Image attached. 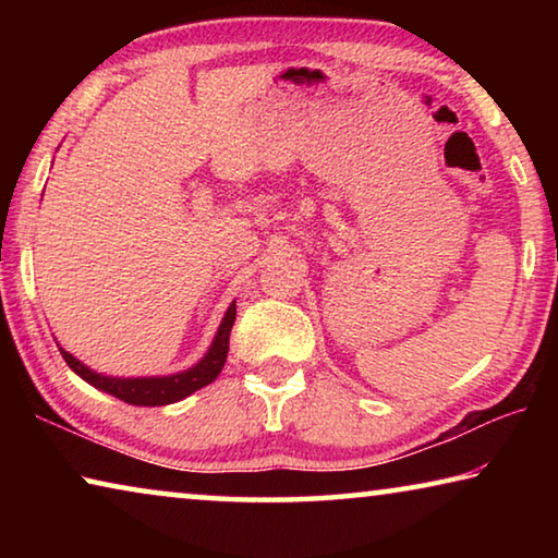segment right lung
Listing matches in <instances>:
<instances>
[{
    "label": "right lung",
    "mask_w": 558,
    "mask_h": 558,
    "mask_svg": "<svg viewBox=\"0 0 558 558\" xmlns=\"http://www.w3.org/2000/svg\"><path fill=\"white\" fill-rule=\"evenodd\" d=\"M233 323H235V302H231V307L226 310L219 332H216L209 352L204 354L202 362L194 364L192 369L179 372L172 376H147V379H118V376H102L88 369L86 364H81L78 359L65 352V349L61 347L59 349L65 359V364H69L83 381L96 386V389L116 396V399L132 405H167V403L182 401L189 393L204 389L206 384H211L216 376L221 374L226 364V354H229V337H231Z\"/></svg>",
    "instance_id": "right-lung-1"
}]
</instances>
